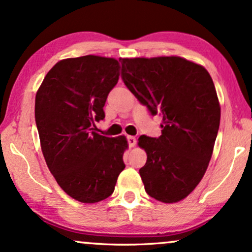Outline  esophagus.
I'll return each instance as SVG.
<instances>
[{"mask_svg": "<svg viewBox=\"0 0 252 252\" xmlns=\"http://www.w3.org/2000/svg\"><path fill=\"white\" fill-rule=\"evenodd\" d=\"M127 142H128V146L132 148V147L136 145V139L134 136H127Z\"/></svg>", "mask_w": 252, "mask_h": 252, "instance_id": "esophagus-1", "label": "esophagus"}]
</instances>
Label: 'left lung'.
<instances>
[{
    "label": "left lung",
    "mask_w": 252,
    "mask_h": 252,
    "mask_svg": "<svg viewBox=\"0 0 252 252\" xmlns=\"http://www.w3.org/2000/svg\"><path fill=\"white\" fill-rule=\"evenodd\" d=\"M119 61L125 86L163 119L158 138H139L147 153L139 170L145 190L158 201L177 202L199 184L213 153L221 116L213 80L204 67L179 57Z\"/></svg>",
    "instance_id": "8db88e82"
}]
</instances>
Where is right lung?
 Instances as JSON below:
<instances>
[{"mask_svg": "<svg viewBox=\"0 0 252 252\" xmlns=\"http://www.w3.org/2000/svg\"><path fill=\"white\" fill-rule=\"evenodd\" d=\"M116 59L97 55L59 61L37 94L34 116L42 154L55 181L68 195L84 204L113 193L125 168V136L97 133L103 107L119 80Z\"/></svg>", "mask_w": 252, "mask_h": 252, "instance_id": "right-lung-1", "label": "right lung"}]
</instances>
